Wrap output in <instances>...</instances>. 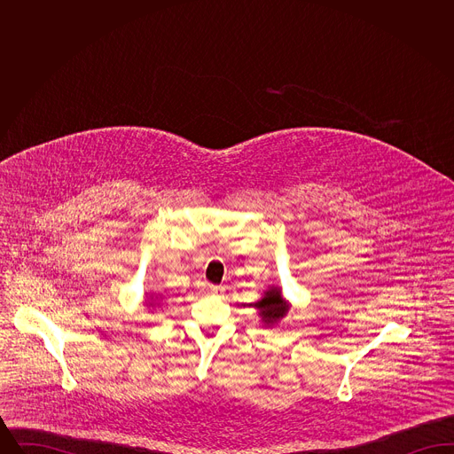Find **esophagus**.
I'll return each mask as SVG.
<instances>
[{"mask_svg":"<svg viewBox=\"0 0 454 454\" xmlns=\"http://www.w3.org/2000/svg\"><path fill=\"white\" fill-rule=\"evenodd\" d=\"M209 291L213 294H223L224 293V286H209Z\"/></svg>","mask_w":454,"mask_h":454,"instance_id":"1","label":"esophagus"}]
</instances>
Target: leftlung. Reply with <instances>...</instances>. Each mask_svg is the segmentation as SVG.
I'll return each mask as SVG.
<instances>
[{
    "instance_id": "left-lung-1",
    "label": "left lung",
    "mask_w": 454,
    "mask_h": 454,
    "mask_svg": "<svg viewBox=\"0 0 454 454\" xmlns=\"http://www.w3.org/2000/svg\"><path fill=\"white\" fill-rule=\"evenodd\" d=\"M259 309L260 318L265 326L279 324L289 311V302L282 298L279 287H270L263 293V298L254 304Z\"/></svg>"
}]
</instances>
